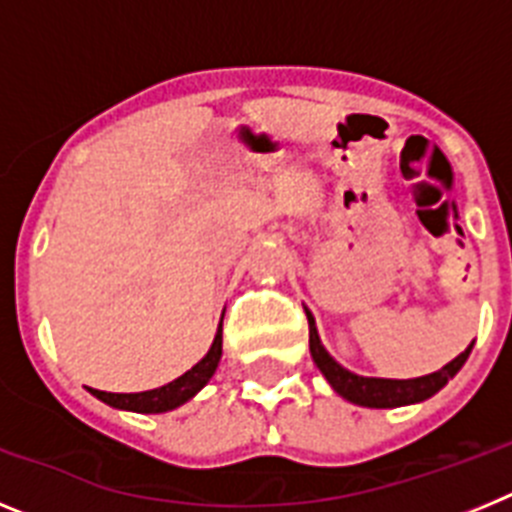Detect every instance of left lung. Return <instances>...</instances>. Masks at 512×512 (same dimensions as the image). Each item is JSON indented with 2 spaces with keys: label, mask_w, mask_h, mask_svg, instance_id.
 Listing matches in <instances>:
<instances>
[{
  "label": "left lung",
  "mask_w": 512,
  "mask_h": 512,
  "mask_svg": "<svg viewBox=\"0 0 512 512\" xmlns=\"http://www.w3.org/2000/svg\"><path fill=\"white\" fill-rule=\"evenodd\" d=\"M307 312V323H310V354L312 361L318 364L320 372L330 382V387L348 402L364 405V408H400V405H413V402H423L428 397L436 395L443 384L449 382L456 372H459L464 361L472 354V346L467 351H461L454 361L438 369L433 374H425L418 379H377V377H359V374L348 372L338 364L333 356L323 348L318 338V328H315V318Z\"/></svg>",
  "instance_id": "obj_1"
}]
</instances>
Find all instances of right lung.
Segmentation results:
<instances>
[{
  "label": "right lung",
  "mask_w": 512,
  "mask_h": 512,
  "mask_svg": "<svg viewBox=\"0 0 512 512\" xmlns=\"http://www.w3.org/2000/svg\"><path fill=\"white\" fill-rule=\"evenodd\" d=\"M220 356H223V323L217 328V336L212 341L210 351H207L205 359L200 364H194L187 374H182L174 382L158 387V390L148 392H135V395H120V392H102V390H89L94 397H99L102 402L112 405V408L120 410H133V413H166V410H174L179 405H184L187 400H192L197 392L210 382V377L215 374L217 364H220Z\"/></svg>",
  "instance_id": "1"
}]
</instances>
